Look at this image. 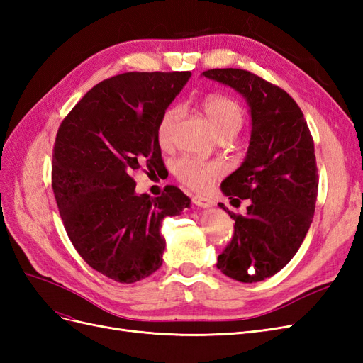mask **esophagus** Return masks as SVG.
Segmentation results:
<instances>
[{
    "instance_id": "obj_1",
    "label": "esophagus",
    "mask_w": 363,
    "mask_h": 363,
    "mask_svg": "<svg viewBox=\"0 0 363 363\" xmlns=\"http://www.w3.org/2000/svg\"><path fill=\"white\" fill-rule=\"evenodd\" d=\"M192 201H194V204H195V206L203 207V208L212 207V206L215 204V203H213L211 199H207V196H203V195H195L194 199H192Z\"/></svg>"
}]
</instances>
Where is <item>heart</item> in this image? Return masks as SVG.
Masks as SVG:
<instances>
[{"label":"heart","instance_id":"heart-1","mask_svg":"<svg viewBox=\"0 0 363 363\" xmlns=\"http://www.w3.org/2000/svg\"><path fill=\"white\" fill-rule=\"evenodd\" d=\"M201 108L212 124L216 133L223 139L235 138L242 127V108L239 104L224 95H211L201 103ZM182 119V111L179 107H171L164 112L157 125V140L160 147L168 148L172 140L175 130ZM174 174L180 182L191 186L194 189L204 191L213 184V182L223 174L219 164L199 160L195 157H182L174 164Z\"/></svg>","mask_w":363,"mask_h":363}]
</instances>
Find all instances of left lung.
<instances>
[{
    "mask_svg": "<svg viewBox=\"0 0 363 363\" xmlns=\"http://www.w3.org/2000/svg\"><path fill=\"white\" fill-rule=\"evenodd\" d=\"M203 75L242 95L251 115L247 156L221 183L228 199L250 204L245 215L218 204L235 219V235L216 268L238 281H262L288 265L312 224L318 195L313 139L301 108L279 86L245 69Z\"/></svg>",
    "mask_w": 363,
    "mask_h": 363,
    "instance_id": "1",
    "label": "left lung"
}]
</instances>
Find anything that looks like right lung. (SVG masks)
<instances>
[{"mask_svg": "<svg viewBox=\"0 0 363 363\" xmlns=\"http://www.w3.org/2000/svg\"><path fill=\"white\" fill-rule=\"evenodd\" d=\"M191 72H125L94 86L59 127L52 191L65 230L87 265L119 283H135L163 262L164 216L191 200L175 186L138 195L135 171L163 167L162 115Z\"/></svg>", "mask_w": 363, "mask_h": 363, "instance_id": "obj_1", "label": "right lung"}]
</instances>
